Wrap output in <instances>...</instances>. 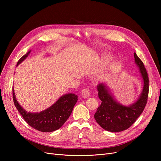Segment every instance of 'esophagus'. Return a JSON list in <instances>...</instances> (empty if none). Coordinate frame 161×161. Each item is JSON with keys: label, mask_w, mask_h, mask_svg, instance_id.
Returning <instances> with one entry per match:
<instances>
[{"label": "esophagus", "mask_w": 161, "mask_h": 161, "mask_svg": "<svg viewBox=\"0 0 161 161\" xmlns=\"http://www.w3.org/2000/svg\"><path fill=\"white\" fill-rule=\"evenodd\" d=\"M90 95V89L89 88L83 89L81 91V97L83 98H88Z\"/></svg>", "instance_id": "esophagus-1"}]
</instances>
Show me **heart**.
Returning <instances> with one entry per match:
<instances>
[{
  "instance_id": "obj_1",
  "label": "heart",
  "mask_w": 161,
  "mask_h": 161,
  "mask_svg": "<svg viewBox=\"0 0 161 161\" xmlns=\"http://www.w3.org/2000/svg\"><path fill=\"white\" fill-rule=\"evenodd\" d=\"M108 59H109V57L108 55H103L100 58V61H101V62H106L108 60Z\"/></svg>"
}]
</instances>
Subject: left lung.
Instances as JSON below:
<instances>
[{
    "mask_svg": "<svg viewBox=\"0 0 161 161\" xmlns=\"http://www.w3.org/2000/svg\"><path fill=\"white\" fill-rule=\"evenodd\" d=\"M135 63L138 66L143 80V87L138 99L129 106L117 103L104 83L97 86L98 95L102 103L94 115L98 124L106 130L118 132L129 129L143 112L147 104L149 93V78L146 68L136 53Z\"/></svg>",
    "mask_w": 161,
    "mask_h": 161,
    "instance_id": "1",
    "label": "left lung"
}]
</instances>
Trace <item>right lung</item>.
<instances>
[{"label":"right lung","mask_w":161,"mask_h":161,"mask_svg":"<svg viewBox=\"0 0 161 161\" xmlns=\"http://www.w3.org/2000/svg\"><path fill=\"white\" fill-rule=\"evenodd\" d=\"M30 53L31 50L19 59L17 66L22 63ZM13 100L16 108L29 125L39 131L50 132L60 129L69 119L78 101V96L73 93L64 95L52 106L40 113H31L25 110L17 101L14 89Z\"/></svg>","instance_id":"obj_1"}]
</instances>
